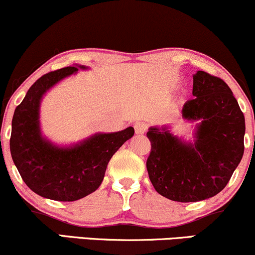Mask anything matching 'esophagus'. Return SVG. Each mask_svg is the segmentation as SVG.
Here are the masks:
<instances>
[{
    "mask_svg": "<svg viewBox=\"0 0 255 255\" xmlns=\"http://www.w3.org/2000/svg\"><path fill=\"white\" fill-rule=\"evenodd\" d=\"M146 128H148V127H146L145 123H136L134 124V132H136L137 134H143L146 131Z\"/></svg>",
    "mask_w": 255,
    "mask_h": 255,
    "instance_id": "34e87169",
    "label": "esophagus"
}]
</instances>
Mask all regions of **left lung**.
<instances>
[{
    "label": "left lung",
    "mask_w": 255,
    "mask_h": 255,
    "mask_svg": "<svg viewBox=\"0 0 255 255\" xmlns=\"http://www.w3.org/2000/svg\"><path fill=\"white\" fill-rule=\"evenodd\" d=\"M193 99L185 103L182 118L199 121L193 142L174 136L168 127H151L146 137L149 179L157 193L181 203L199 202L227 186L244 155L245 116L222 79L197 71Z\"/></svg>",
    "instance_id": "obj_1"
}]
</instances>
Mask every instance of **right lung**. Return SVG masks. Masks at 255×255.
Returning a JSON list of instances; mask_svg holds the SVG:
<instances>
[{"mask_svg":"<svg viewBox=\"0 0 255 255\" xmlns=\"http://www.w3.org/2000/svg\"><path fill=\"white\" fill-rule=\"evenodd\" d=\"M85 65L45 74L33 83L11 121L10 154L21 178L34 193L58 202H74L100 186L111 157L134 130L95 133L70 146H58L41 134L39 111L44 94Z\"/></svg>","mask_w":255,"mask_h":255,"instance_id":"1","label":"right lung"}]
</instances>
